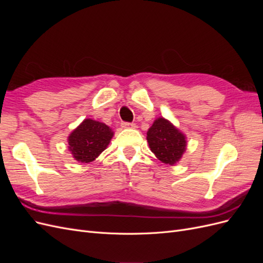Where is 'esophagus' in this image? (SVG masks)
Masks as SVG:
<instances>
[{
  "label": "esophagus",
  "instance_id": "34e87169",
  "mask_svg": "<svg viewBox=\"0 0 263 263\" xmlns=\"http://www.w3.org/2000/svg\"><path fill=\"white\" fill-rule=\"evenodd\" d=\"M121 125H122L123 128H135V127H136V124L128 123V122H123Z\"/></svg>",
  "mask_w": 263,
  "mask_h": 263
}]
</instances>
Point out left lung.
<instances>
[{
    "label": "left lung",
    "instance_id": "obj_1",
    "mask_svg": "<svg viewBox=\"0 0 263 263\" xmlns=\"http://www.w3.org/2000/svg\"><path fill=\"white\" fill-rule=\"evenodd\" d=\"M147 140L151 151L159 160L166 164L179 161L185 151V136L169 121L158 118L147 133Z\"/></svg>",
    "mask_w": 263,
    "mask_h": 263
}]
</instances>
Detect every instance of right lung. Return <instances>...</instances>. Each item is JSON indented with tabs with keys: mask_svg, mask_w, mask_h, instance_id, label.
<instances>
[{
	"mask_svg": "<svg viewBox=\"0 0 263 263\" xmlns=\"http://www.w3.org/2000/svg\"><path fill=\"white\" fill-rule=\"evenodd\" d=\"M112 137L113 132L107 125L84 119L69 136V150L77 161L91 162L106 149Z\"/></svg>",
	"mask_w": 263,
	"mask_h": 263,
	"instance_id": "right-lung-1",
	"label": "right lung"
}]
</instances>
